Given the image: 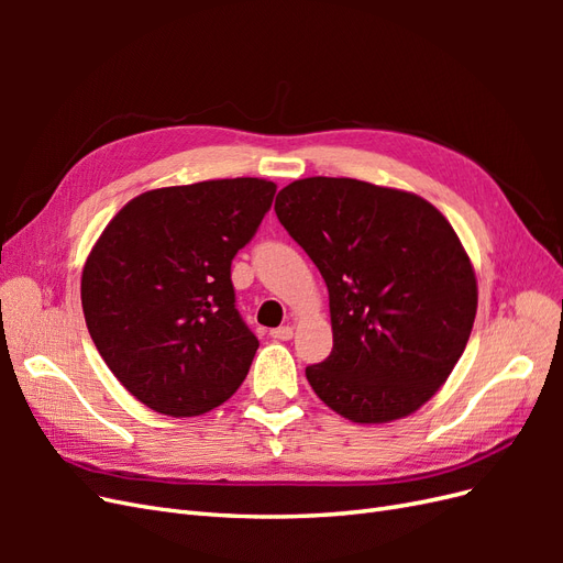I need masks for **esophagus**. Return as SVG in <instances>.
I'll use <instances>...</instances> for the list:
<instances>
[{
	"label": "esophagus",
	"mask_w": 563,
	"mask_h": 563,
	"mask_svg": "<svg viewBox=\"0 0 563 563\" xmlns=\"http://www.w3.org/2000/svg\"><path fill=\"white\" fill-rule=\"evenodd\" d=\"M269 335L275 340H291L294 338V329L291 327H279V329H272Z\"/></svg>",
	"instance_id": "esophagus-1"
}]
</instances>
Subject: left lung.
<instances>
[{"instance_id":"left-lung-1","label":"left lung","mask_w":563,"mask_h":563,"mask_svg":"<svg viewBox=\"0 0 563 563\" xmlns=\"http://www.w3.org/2000/svg\"><path fill=\"white\" fill-rule=\"evenodd\" d=\"M286 232L329 288L333 350L305 368L352 422L411 416L446 383L476 317V277L455 230L413 192L302 178L277 195Z\"/></svg>"}]
</instances>
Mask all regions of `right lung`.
<instances>
[{
  "label": "right lung",
  "instance_id": "1",
  "mask_svg": "<svg viewBox=\"0 0 563 563\" xmlns=\"http://www.w3.org/2000/svg\"><path fill=\"white\" fill-rule=\"evenodd\" d=\"M275 192L263 178L159 187L98 236L84 319L114 378L152 411L201 416L244 383L258 338L234 308L230 267Z\"/></svg>",
  "mask_w": 563,
  "mask_h": 563
}]
</instances>
